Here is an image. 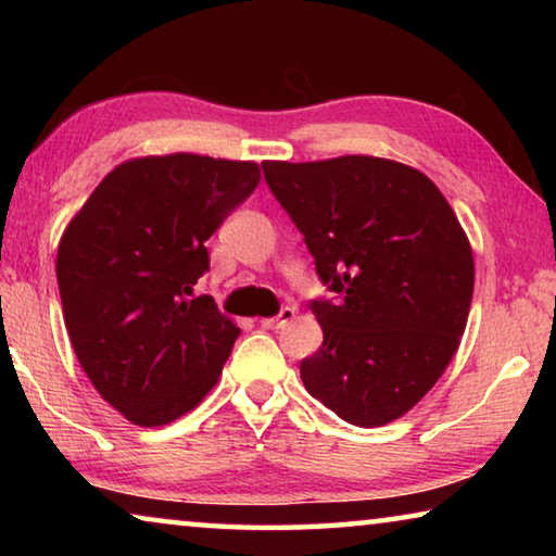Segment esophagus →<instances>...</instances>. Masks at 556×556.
<instances>
[{
  "label": "esophagus",
  "instance_id": "1",
  "mask_svg": "<svg viewBox=\"0 0 556 556\" xmlns=\"http://www.w3.org/2000/svg\"><path fill=\"white\" fill-rule=\"evenodd\" d=\"M296 316V312L291 306H285L281 308V312L277 314V316H271V318H262L260 321V326H265V328H279V326H285V324H289L291 318Z\"/></svg>",
  "mask_w": 556,
  "mask_h": 556
}]
</instances>
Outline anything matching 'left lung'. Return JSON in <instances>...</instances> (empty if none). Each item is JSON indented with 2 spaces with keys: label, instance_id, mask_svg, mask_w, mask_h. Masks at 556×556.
I'll return each mask as SVG.
<instances>
[{
  "label": "left lung",
  "instance_id": "left-lung-1",
  "mask_svg": "<svg viewBox=\"0 0 556 556\" xmlns=\"http://www.w3.org/2000/svg\"><path fill=\"white\" fill-rule=\"evenodd\" d=\"M336 301L314 299L324 343L301 361L308 394L355 427H382L434 388L473 299V252L444 193L378 156L262 162Z\"/></svg>",
  "mask_w": 556,
  "mask_h": 556
}]
</instances>
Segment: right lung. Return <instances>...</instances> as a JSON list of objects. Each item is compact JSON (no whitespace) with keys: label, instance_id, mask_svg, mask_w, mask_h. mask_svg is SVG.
<instances>
[{"label":"right lung","instance_id":"obj_1","mask_svg":"<svg viewBox=\"0 0 556 556\" xmlns=\"http://www.w3.org/2000/svg\"><path fill=\"white\" fill-rule=\"evenodd\" d=\"M257 184L255 162L129 159L65 228L55 277L73 351L131 425H168L218 382L240 328L193 285L208 271L205 240Z\"/></svg>","mask_w":556,"mask_h":556}]
</instances>
